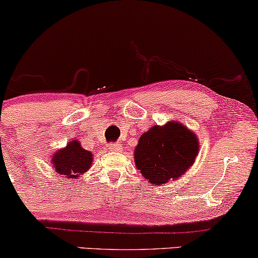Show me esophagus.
<instances>
[{
    "label": "esophagus",
    "instance_id": "1",
    "mask_svg": "<svg viewBox=\"0 0 258 258\" xmlns=\"http://www.w3.org/2000/svg\"><path fill=\"white\" fill-rule=\"evenodd\" d=\"M108 150L113 151V153H120V151H122V145L121 144H109L108 145Z\"/></svg>",
    "mask_w": 258,
    "mask_h": 258
}]
</instances>
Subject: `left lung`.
<instances>
[{
    "label": "left lung",
    "instance_id": "1",
    "mask_svg": "<svg viewBox=\"0 0 258 258\" xmlns=\"http://www.w3.org/2000/svg\"><path fill=\"white\" fill-rule=\"evenodd\" d=\"M200 153L195 131L175 120L155 125L138 139L136 168L153 186L175 181L191 168Z\"/></svg>",
    "mask_w": 258,
    "mask_h": 258
}]
</instances>
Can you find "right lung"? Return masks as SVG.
Segmentation results:
<instances>
[{"mask_svg": "<svg viewBox=\"0 0 258 258\" xmlns=\"http://www.w3.org/2000/svg\"><path fill=\"white\" fill-rule=\"evenodd\" d=\"M92 161L94 155L91 151L85 150L77 139L68 142L66 147L58 149L50 157V163L57 175L71 181L79 179L88 172L91 168Z\"/></svg>", "mask_w": 258, "mask_h": 258, "instance_id": "obj_1", "label": "right lung"}]
</instances>
